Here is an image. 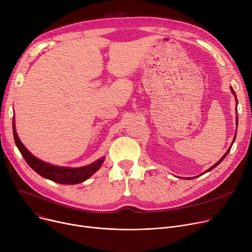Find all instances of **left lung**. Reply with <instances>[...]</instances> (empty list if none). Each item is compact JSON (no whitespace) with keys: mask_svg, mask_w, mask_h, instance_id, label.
I'll return each mask as SVG.
<instances>
[{"mask_svg":"<svg viewBox=\"0 0 252 252\" xmlns=\"http://www.w3.org/2000/svg\"><path fill=\"white\" fill-rule=\"evenodd\" d=\"M231 91H232V93H233V94H235V92H234V90H233V88H232V87H231ZM236 100H237V99H236ZM237 103H238V102H237ZM237 119H238V117H237ZM236 121H237V122H238V120H236ZM237 124H238V123H237ZM234 139H235V138H234ZM233 142H234V141H233ZM230 150H231V147H230ZM230 150H228V152H227V153H226V154H225V155H224V156H223V158H220V160H219V161H218V162H217V164H215V165H214V166H213V167H212V168H211V169H209V170H208V171H206V172H209V171H211V170H213V169H214V168H216V167H217V166H218V165H219V164H220V161H221V160H223V159H224V158H226V156H227V155H228V154H229V152H230ZM186 179H187V178H186ZM188 179H192V178H188Z\"/></svg>","mask_w":252,"mask_h":252,"instance_id":"8db88e82","label":"left lung"}]
</instances>
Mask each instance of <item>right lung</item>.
Listing matches in <instances>:
<instances>
[{
	"label": "right lung",
	"instance_id": "add662e5",
	"mask_svg": "<svg viewBox=\"0 0 252 252\" xmlns=\"http://www.w3.org/2000/svg\"><path fill=\"white\" fill-rule=\"evenodd\" d=\"M13 134H14V140L16 143L19 152L21 153L22 157L26 160L28 166L32 170H34L38 175H40L43 178L50 179L56 183L60 184H78L94 174L102 165L103 159L105 158H101L92 165H88L81 168H66V167H58L44 162L38 158H36L34 156H32L31 153L27 151L26 147L22 144L20 139L18 138V135L16 131H15V125L13 121Z\"/></svg>",
	"mask_w": 252,
	"mask_h": 252
}]
</instances>
